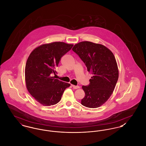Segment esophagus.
Segmentation results:
<instances>
[{"instance_id":"esophagus-1","label":"esophagus","mask_w":146,"mask_h":146,"mask_svg":"<svg viewBox=\"0 0 146 146\" xmlns=\"http://www.w3.org/2000/svg\"><path fill=\"white\" fill-rule=\"evenodd\" d=\"M72 87L73 88V89H79L80 87L79 86H74V85H72Z\"/></svg>"}]
</instances>
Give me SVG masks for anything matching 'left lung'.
Here are the masks:
<instances>
[{
  "label": "left lung",
  "instance_id": "1",
  "mask_svg": "<svg viewBox=\"0 0 146 146\" xmlns=\"http://www.w3.org/2000/svg\"><path fill=\"white\" fill-rule=\"evenodd\" d=\"M83 61L93 76L88 86H82L85 96L83 106L96 108L105 103L111 95L119 78V69L115 56L103 44L89 41L76 44L72 48Z\"/></svg>",
  "mask_w": 146,
  "mask_h": 146
}]
</instances>
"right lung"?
Masks as SVG:
<instances>
[{"mask_svg": "<svg viewBox=\"0 0 146 146\" xmlns=\"http://www.w3.org/2000/svg\"><path fill=\"white\" fill-rule=\"evenodd\" d=\"M73 46L63 42L43 44L35 48L27 58L25 69L26 88L43 106L58 103L65 89L70 86L52 76L56 75L61 57Z\"/></svg>", "mask_w": 146, "mask_h": 146, "instance_id": "right-lung-1", "label": "right lung"}]
</instances>
